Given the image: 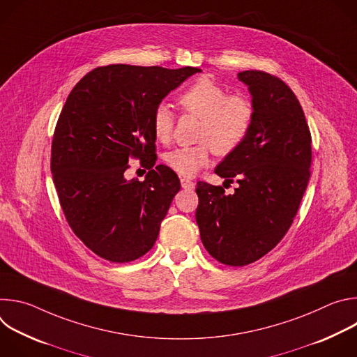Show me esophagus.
<instances>
[{
	"instance_id": "obj_1",
	"label": "esophagus",
	"mask_w": 357,
	"mask_h": 357,
	"mask_svg": "<svg viewBox=\"0 0 357 357\" xmlns=\"http://www.w3.org/2000/svg\"><path fill=\"white\" fill-rule=\"evenodd\" d=\"M181 185H182L183 189H193L195 188V183L190 179H188V178H182L181 179Z\"/></svg>"
}]
</instances>
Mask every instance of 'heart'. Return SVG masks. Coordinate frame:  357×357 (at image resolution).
<instances>
[{"label": "heart", "mask_w": 357, "mask_h": 357, "mask_svg": "<svg viewBox=\"0 0 357 357\" xmlns=\"http://www.w3.org/2000/svg\"><path fill=\"white\" fill-rule=\"evenodd\" d=\"M185 113L200 119L197 145L178 146L164 155L165 164L182 176H193L206 167L211 151L229 155L238 149L251 132L256 112L251 101L231 93L211 79H199L179 97ZM152 132L160 142L172 138L175 117L167 105H160L152 114Z\"/></svg>", "instance_id": "b5f03b06"}]
</instances>
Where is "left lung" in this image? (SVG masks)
I'll list each match as a JSON object with an SVG mask.
<instances>
[{
	"mask_svg": "<svg viewBox=\"0 0 357 357\" xmlns=\"http://www.w3.org/2000/svg\"><path fill=\"white\" fill-rule=\"evenodd\" d=\"M256 119L245 142L215 169L222 186L197 182L196 223L208 252L219 263L243 267L257 261L285 236L311 176V132L294 91L278 77L244 70ZM225 182V183H226Z\"/></svg>",
	"mask_w": 357,
	"mask_h": 357,
	"instance_id": "left-lung-1",
	"label": "left lung"
}]
</instances>
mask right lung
<instances>
[{
	"label": "right lung",
	"mask_w": 357,
	"mask_h": 357,
	"mask_svg": "<svg viewBox=\"0 0 357 357\" xmlns=\"http://www.w3.org/2000/svg\"><path fill=\"white\" fill-rule=\"evenodd\" d=\"M197 68L109 65L83 76L66 98L54 139L50 171L73 233L98 257L130 263L157 241L181 189L178 175L155 165L152 114ZM149 169L127 181L128 161Z\"/></svg>",
	"instance_id": "right-lung-1"
}]
</instances>
